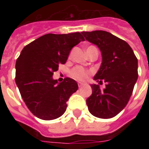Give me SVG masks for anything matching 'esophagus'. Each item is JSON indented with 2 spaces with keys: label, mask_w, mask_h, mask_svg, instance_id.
Returning <instances> with one entry per match:
<instances>
[{
  "label": "esophagus",
  "mask_w": 149,
  "mask_h": 149,
  "mask_svg": "<svg viewBox=\"0 0 149 149\" xmlns=\"http://www.w3.org/2000/svg\"><path fill=\"white\" fill-rule=\"evenodd\" d=\"M84 85V83H81V82H79V83H78V86H79V87H81V86H83Z\"/></svg>",
  "instance_id": "34e87169"
}]
</instances>
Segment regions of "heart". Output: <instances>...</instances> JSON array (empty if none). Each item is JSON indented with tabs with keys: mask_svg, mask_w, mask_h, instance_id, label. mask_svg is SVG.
I'll use <instances>...</instances> for the list:
<instances>
[{
	"mask_svg": "<svg viewBox=\"0 0 149 149\" xmlns=\"http://www.w3.org/2000/svg\"><path fill=\"white\" fill-rule=\"evenodd\" d=\"M93 47V46H90L86 49H88L90 48ZM89 74L90 72L88 71H86L84 69V68L79 67V66H77V67H75L73 70L71 71V76H72L73 78L78 79V80H80V81H84L86 80L89 77Z\"/></svg>",
	"mask_w": 149,
	"mask_h": 149,
	"instance_id": "b5f03b06",
	"label": "heart"
}]
</instances>
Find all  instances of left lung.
I'll return each instance as SVG.
<instances>
[{
	"label": "left lung",
	"mask_w": 149,
	"mask_h": 149,
	"mask_svg": "<svg viewBox=\"0 0 149 149\" xmlns=\"http://www.w3.org/2000/svg\"><path fill=\"white\" fill-rule=\"evenodd\" d=\"M86 41L99 48L102 63L93 79L106 87L91 84L92 94L86 99L91 114L111 118L120 113L128 103L138 79V59L128 44L105 31H82Z\"/></svg>",
	"instance_id": "8db88e82"
}]
</instances>
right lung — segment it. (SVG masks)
Returning a JSON list of instances; mask_svg holds the SVG:
<instances>
[{"instance_id": "1", "label": "right lung", "mask_w": 149, "mask_h": 149, "mask_svg": "<svg viewBox=\"0 0 149 149\" xmlns=\"http://www.w3.org/2000/svg\"><path fill=\"white\" fill-rule=\"evenodd\" d=\"M81 41L84 38L79 32L46 34L21 52L15 64V83L26 106L37 118L53 120L65 113L66 102L78 85L69 77L58 83L52 75Z\"/></svg>"}]
</instances>
